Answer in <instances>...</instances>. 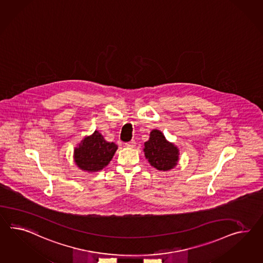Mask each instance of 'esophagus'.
Segmentation results:
<instances>
[{
  "label": "esophagus",
  "mask_w": 263,
  "mask_h": 263,
  "mask_svg": "<svg viewBox=\"0 0 263 263\" xmlns=\"http://www.w3.org/2000/svg\"><path fill=\"white\" fill-rule=\"evenodd\" d=\"M135 140H133V141L127 142V143H125V146L127 147V148H135Z\"/></svg>",
  "instance_id": "obj_1"
}]
</instances>
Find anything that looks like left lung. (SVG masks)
<instances>
[{"instance_id": "left-lung-1", "label": "left lung", "mask_w": 263, "mask_h": 263, "mask_svg": "<svg viewBox=\"0 0 263 263\" xmlns=\"http://www.w3.org/2000/svg\"><path fill=\"white\" fill-rule=\"evenodd\" d=\"M144 153L148 163L158 171H170L175 168L179 159V149L168 142L158 129H153L149 139L144 144Z\"/></svg>"}]
</instances>
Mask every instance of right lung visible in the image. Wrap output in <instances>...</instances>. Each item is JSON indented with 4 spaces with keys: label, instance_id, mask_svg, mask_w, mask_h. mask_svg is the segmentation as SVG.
<instances>
[{
    "label": "right lung",
    "instance_id": "obj_1",
    "mask_svg": "<svg viewBox=\"0 0 263 263\" xmlns=\"http://www.w3.org/2000/svg\"><path fill=\"white\" fill-rule=\"evenodd\" d=\"M117 145L107 142L103 135L95 130L86 136L74 148V162L78 168L88 173H95L105 168L112 159Z\"/></svg>",
    "mask_w": 263,
    "mask_h": 263
}]
</instances>
